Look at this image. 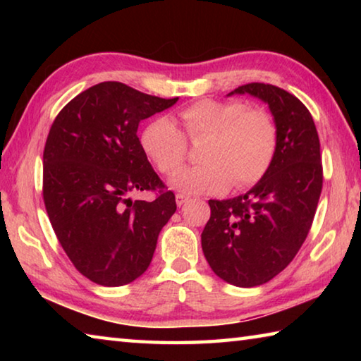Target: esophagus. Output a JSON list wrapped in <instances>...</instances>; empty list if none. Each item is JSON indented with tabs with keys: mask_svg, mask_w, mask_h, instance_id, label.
Segmentation results:
<instances>
[{
	"mask_svg": "<svg viewBox=\"0 0 361 361\" xmlns=\"http://www.w3.org/2000/svg\"><path fill=\"white\" fill-rule=\"evenodd\" d=\"M175 200H176V205L181 207L183 204L188 202L189 197H188V195H185V194H176V195H175Z\"/></svg>",
	"mask_w": 361,
	"mask_h": 361,
	"instance_id": "1",
	"label": "esophagus"
}]
</instances>
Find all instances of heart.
<instances>
[{"instance_id": "obj_1", "label": "heart", "mask_w": 361, "mask_h": 361, "mask_svg": "<svg viewBox=\"0 0 361 361\" xmlns=\"http://www.w3.org/2000/svg\"><path fill=\"white\" fill-rule=\"evenodd\" d=\"M183 132L161 116L142 130L140 143L159 172L173 173L188 152V140L205 138L199 167L181 169L170 186L185 194H218L229 188L245 189L259 183L277 154L279 129L264 108L240 100L204 99L178 111Z\"/></svg>"}]
</instances>
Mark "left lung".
<instances>
[{"instance_id": "obj_1", "label": "left lung", "mask_w": 361, "mask_h": 361, "mask_svg": "<svg viewBox=\"0 0 361 361\" xmlns=\"http://www.w3.org/2000/svg\"><path fill=\"white\" fill-rule=\"evenodd\" d=\"M231 94L266 102L279 129L271 169L247 194L209 200L202 250L212 271L235 286H258L283 271L312 226L323 186L320 140L312 114L295 95L250 82ZM229 94V95H231Z\"/></svg>"}]
</instances>
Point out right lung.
<instances>
[{"mask_svg":"<svg viewBox=\"0 0 361 361\" xmlns=\"http://www.w3.org/2000/svg\"><path fill=\"white\" fill-rule=\"evenodd\" d=\"M127 84H95L66 103L42 154V199L66 256L103 286L133 282L148 269L157 235L176 210L175 194L152 170L140 121L175 105ZM151 190L146 203L126 195Z\"/></svg>","mask_w":361,"mask_h":361,"instance_id":"add662e5","label":"right lung"}]
</instances>
